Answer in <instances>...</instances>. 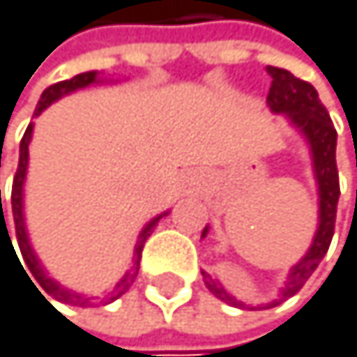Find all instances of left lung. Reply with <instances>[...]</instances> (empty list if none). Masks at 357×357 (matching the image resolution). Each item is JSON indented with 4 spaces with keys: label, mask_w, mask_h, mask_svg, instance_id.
Segmentation results:
<instances>
[{
    "label": "left lung",
    "mask_w": 357,
    "mask_h": 357,
    "mask_svg": "<svg viewBox=\"0 0 357 357\" xmlns=\"http://www.w3.org/2000/svg\"><path fill=\"white\" fill-rule=\"evenodd\" d=\"M266 71L271 77H273L268 95H266V104H268L271 112L286 114L290 123H293V128H297L305 136L307 145H310L312 169H314V177L319 184V227L312 238V245L307 249L305 256L290 268L286 284L280 293V299L258 305V307H275L284 299L299 293L301 286L307 282V278L314 273V268L323 260L327 249H330V243L334 236L340 184H338V169H336V130H334V123H332L330 114H327L325 106L321 104L317 89L310 82H303V79L295 77L286 69L266 67ZM206 234H208V227L204 229L202 236H206ZM204 282L210 293L214 297H219L221 301H225L229 305H236V307H251L243 301L234 299L221 286V282L210 278L208 273H204Z\"/></svg>",
    "instance_id": "1"
}]
</instances>
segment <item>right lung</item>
<instances>
[{"instance_id":"1","label":"right lung","mask_w":357,"mask_h":357,"mask_svg":"<svg viewBox=\"0 0 357 357\" xmlns=\"http://www.w3.org/2000/svg\"><path fill=\"white\" fill-rule=\"evenodd\" d=\"M97 71H86V73H79L71 79H64V82H58V84H52L50 89H45L43 95H40V101H38V106L34 110V116H38L47 106H52L56 99L64 97V95H69L77 89H84V86H89V84H95L97 82ZM32 132H34V123L27 126L23 138H21V147H19V167H17V173H15V182H13V195H10V206H13V219H15V234H17V243H19V249H21V256H23V262L27 268L25 271V275L27 273H32L33 278L40 284V288L45 290L47 295H52L56 301H62V303H69V305H82V307H89V305H95V303H110L114 299H119L123 293H128L130 286L134 284L136 280V273H138V262H140V253H143V247H145V241L151 236V231L155 227V223L160 221L165 214H158L155 219H151L143 231L138 234V241L134 245V264L126 271V275L121 278L112 290H108V293L104 297H89V295H79L75 293V290H69V288H64L60 282H56L47 271L43 268L40 260L36 258V253L30 245V238H27V229H25V219H23V184H25V173H27V158H30V151H27V147H30V140H32ZM1 195V192H0ZM1 206V202H0ZM1 234H3V238L8 243V247H13V241H10V234H8V227H6V219H3V208H1V221H0V245H1ZM15 251V247H13ZM17 253V251H15ZM21 262V260H19ZM29 278V276H27ZM32 282V278H30ZM34 284V282H32ZM36 288V284H34ZM38 290V288H36ZM40 293V290H38ZM43 295V293H40ZM45 297V295H43Z\"/></svg>"}]
</instances>
